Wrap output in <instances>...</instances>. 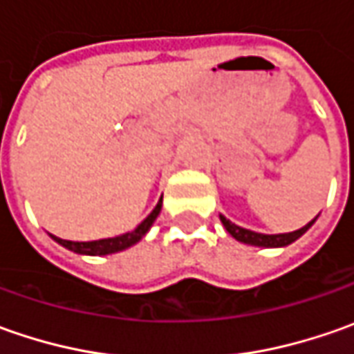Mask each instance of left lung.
I'll return each instance as SVG.
<instances>
[{
    "label": "left lung",
    "instance_id": "obj_1",
    "mask_svg": "<svg viewBox=\"0 0 354 354\" xmlns=\"http://www.w3.org/2000/svg\"><path fill=\"white\" fill-rule=\"evenodd\" d=\"M221 221H223V225H225L226 232L232 238H236L238 242H244V244H250V246H262V248H279V246L292 244V242H295L301 234H306L307 228L317 221V216H315L311 223H307L304 228L293 230V232H286V234H260V232H254V230H248V228H242V226L230 223V221H228L226 216H223V214H221Z\"/></svg>",
    "mask_w": 354,
    "mask_h": 354
}]
</instances>
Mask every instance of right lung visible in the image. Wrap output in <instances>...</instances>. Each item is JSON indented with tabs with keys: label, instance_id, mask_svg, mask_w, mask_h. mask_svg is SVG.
I'll return each instance as SVG.
<instances>
[{
	"label": "right lung",
	"instance_id": "1",
	"mask_svg": "<svg viewBox=\"0 0 354 354\" xmlns=\"http://www.w3.org/2000/svg\"><path fill=\"white\" fill-rule=\"evenodd\" d=\"M163 201V198H161ZM161 201L156 205V209L149 212V216L143 221L142 225H138L131 232H126L122 236L116 238H102V240H92V242H73V240H62L59 236H53L61 246L68 248V250L76 252V254H86V256H106V254H114V252L126 250L129 246H133L136 242H140L145 232L149 230V226L153 225L157 214L161 211Z\"/></svg>",
	"mask_w": 354,
	"mask_h": 354
}]
</instances>
